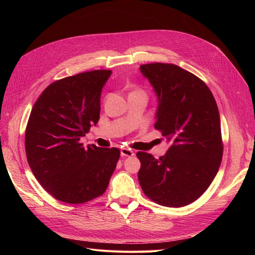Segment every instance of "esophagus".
<instances>
[{
    "mask_svg": "<svg viewBox=\"0 0 255 255\" xmlns=\"http://www.w3.org/2000/svg\"><path fill=\"white\" fill-rule=\"evenodd\" d=\"M121 152V156H133L134 155V151H132L130 149H128V148H122L120 150Z\"/></svg>",
    "mask_w": 255,
    "mask_h": 255,
    "instance_id": "obj_1",
    "label": "esophagus"
}]
</instances>
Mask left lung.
Returning a JSON list of instances; mask_svg holds the SVG:
<instances>
[{"label":"left lung","mask_w":255,"mask_h":255,"mask_svg":"<svg viewBox=\"0 0 255 255\" xmlns=\"http://www.w3.org/2000/svg\"><path fill=\"white\" fill-rule=\"evenodd\" d=\"M140 71L158 98L154 128L171 144L159 158L137 152L138 181L144 195L159 205H188L210 187L221 164L217 103L202 80L179 66L146 64Z\"/></svg>","instance_id":"1"}]
</instances>
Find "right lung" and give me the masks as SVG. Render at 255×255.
I'll use <instances>...</instances> for the list:
<instances>
[{"label": "right lung", "instance_id": "obj_1", "mask_svg": "<svg viewBox=\"0 0 255 255\" xmlns=\"http://www.w3.org/2000/svg\"><path fill=\"white\" fill-rule=\"evenodd\" d=\"M111 74L94 70L54 82L30 112L28 165L45 191L61 202L80 204L102 196L119 160L117 148H84L80 142L99 121L102 88Z\"/></svg>", "mask_w": 255, "mask_h": 255}]
</instances>
